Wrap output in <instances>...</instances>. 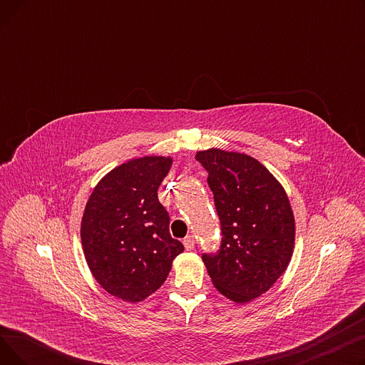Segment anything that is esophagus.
Wrapping results in <instances>:
<instances>
[{"label":"esophagus","mask_w":365,"mask_h":365,"mask_svg":"<svg viewBox=\"0 0 365 365\" xmlns=\"http://www.w3.org/2000/svg\"><path fill=\"white\" fill-rule=\"evenodd\" d=\"M183 245H185V248H186L187 252L192 250V248L195 247V238H194L192 235H187V237L183 240Z\"/></svg>","instance_id":"1"}]
</instances>
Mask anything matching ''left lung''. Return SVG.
<instances>
[{
    "instance_id": "obj_1",
    "label": "left lung",
    "mask_w": 365,
    "mask_h": 365,
    "mask_svg": "<svg viewBox=\"0 0 365 365\" xmlns=\"http://www.w3.org/2000/svg\"><path fill=\"white\" fill-rule=\"evenodd\" d=\"M222 225L217 255L202 262L220 294L247 303L266 293L289 266L294 215L282 185L256 158L217 148L200 150Z\"/></svg>"
}]
</instances>
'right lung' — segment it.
<instances>
[{"instance_id":"add662e5","label":"right lung","mask_w":365,"mask_h":365,"mask_svg":"<svg viewBox=\"0 0 365 365\" xmlns=\"http://www.w3.org/2000/svg\"><path fill=\"white\" fill-rule=\"evenodd\" d=\"M171 164V157L158 155L130 160L105 175L86 204V262L102 289L124 302L155 293L185 250L170 235V217L157 194Z\"/></svg>"}]
</instances>
